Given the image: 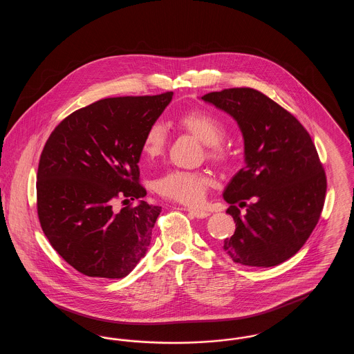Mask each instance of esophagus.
Segmentation results:
<instances>
[{"instance_id": "obj_1", "label": "esophagus", "mask_w": 354, "mask_h": 354, "mask_svg": "<svg viewBox=\"0 0 354 354\" xmlns=\"http://www.w3.org/2000/svg\"><path fill=\"white\" fill-rule=\"evenodd\" d=\"M185 211H187L191 216H194V218H198V219H204V218H208L209 216V214L207 212V211H203V209H196V208H188V207H185L183 208Z\"/></svg>"}]
</instances>
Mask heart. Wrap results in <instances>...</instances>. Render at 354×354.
<instances>
[{
	"label": "heart",
	"mask_w": 354,
	"mask_h": 354,
	"mask_svg": "<svg viewBox=\"0 0 354 354\" xmlns=\"http://www.w3.org/2000/svg\"><path fill=\"white\" fill-rule=\"evenodd\" d=\"M176 124L204 143L208 160L219 166L230 165L232 160L231 147L221 140L227 131V126L216 114L202 109L189 110L176 118ZM166 143L167 135L165 127L155 122L147 127L143 135L142 151L150 159L158 158L165 152ZM211 185L212 179L204 172L172 169L156 179L155 189L169 201L198 205L205 199V194Z\"/></svg>",
	"instance_id": "b5f03b06"
}]
</instances>
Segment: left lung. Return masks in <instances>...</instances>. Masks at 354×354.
<instances>
[{"label": "left lung", "instance_id": "obj_1", "mask_svg": "<svg viewBox=\"0 0 354 354\" xmlns=\"http://www.w3.org/2000/svg\"><path fill=\"white\" fill-rule=\"evenodd\" d=\"M202 100L234 117L244 136L245 167L223 195L236 223L223 250L239 264L274 267L300 251L320 219L326 176L315 143L297 119L259 90L224 88ZM237 203L248 207L244 217Z\"/></svg>", "mask_w": 354, "mask_h": 354}]
</instances>
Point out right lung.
Wrapping results in <instances>:
<instances>
[{
    "label": "right lung",
    "mask_w": 354,
    "mask_h": 354,
    "mask_svg": "<svg viewBox=\"0 0 354 354\" xmlns=\"http://www.w3.org/2000/svg\"><path fill=\"white\" fill-rule=\"evenodd\" d=\"M104 98L64 119L51 133L37 172V212L51 247L88 277L122 279L146 254L162 207L146 196L138 162L147 127L172 100Z\"/></svg>",
    "instance_id": "add662e5"
}]
</instances>
